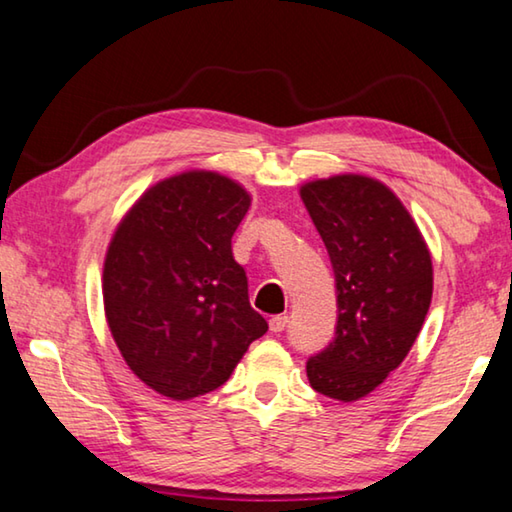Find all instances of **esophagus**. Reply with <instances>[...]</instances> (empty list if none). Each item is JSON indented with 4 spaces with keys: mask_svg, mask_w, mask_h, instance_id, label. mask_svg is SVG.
I'll return each instance as SVG.
<instances>
[{
    "mask_svg": "<svg viewBox=\"0 0 512 512\" xmlns=\"http://www.w3.org/2000/svg\"><path fill=\"white\" fill-rule=\"evenodd\" d=\"M288 315H274L272 320H270V331L272 333H281V331H286V326H288Z\"/></svg>",
    "mask_w": 512,
    "mask_h": 512,
    "instance_id": "obj_1",
    "label": "esophagus"
}]
</instances>
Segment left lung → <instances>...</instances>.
<instances>
[{
  "instance_id": "1",
  "label": "left lung",
  "mask_w": 512,
  "mask_h": 512,
  "mask_svg": "<svg viewBox=\"0 0 512 512\" xmlns=\"http://www.w3.org/2000/svg\"><path fill=\"white\" fill-rule=\"evenodd\" d=\"M301 199L329 251L338 324L308 358L313 390L356 401L404 363L429 313L433 265L406 206L381 181L338 174L301 186Z\"/></svg>"
}]
</instances>
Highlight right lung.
I'll return each mask as SVG.
<instances>
[{
    "instance_id": "obj_1",
    "label": "right lung",
    "mask_w": 512,
    "mask_h": 512,
    "mask_svg": "<svg viewBox=\"0 0 512 512\" xmlns=\"http://www.w3.org/2000/svg\"><path fill=\"white\" fill-rule=\"evenodd\" d=\"M249 204L240 183L192 170L149 188L117 224L104 261L106 322L158 395L217 390L267 331L231 251Z\"/></svg>"
}]
</instances>
